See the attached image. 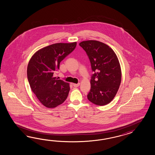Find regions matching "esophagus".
I'll return each instance as SVG.
<instances>
[{"label":"esophagus","mask_w":155,"mask_h":155,"mask_svg":"<svg viewBox=\"0 0 155 155\" xmlns=\"http://www.w3.org/2000/svg\"><path fill=\"white\" fill-rule=\"evenodd\" d=\"M73 86L74 87H78V86L80 85V83H77V84H75V83H73Z\"/></svg>","instance_id":"34e87169"}]
</instances>
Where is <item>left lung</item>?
I'll return each mask as SVG.
<instances>
[{
	"label": "left lung",
	"mask_w": 155,
	"mask_h": 155,
	"mask_svg": "<svg viewBox=\"0 0 155 155\" xmlns=\"http://www.w3.org/2000/svg\"><path fill=\"white\" fill-rule=\"evenodd\" d=\"M79 45L86 51L94 73L88 100L98 106L110 103L121 82V69L117 55L112 48L101 41H86Z\"/></svg>",
	"instance_id": "left-lung-1"
}]
</instances>
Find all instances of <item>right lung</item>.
<instances>
[{
    "label": "right lung",
    "instance_id": "1",
    "mask_svg": "<svg viewBox=\"0 0 155 155\" xmlns=\"http://www.w3.org/2000/svg\"><path fill=\"white\" fill-rule=\"evenodd\" d=\"M76 45L77 42L50 45L35 53L30 59L28 80L31 91L45 107L55 108L67 99L70 90L69 83L56 79L53 74Z\"/></svg>",
    "mask_w": 155,
    "mask_h": 155
}]
</instances>
